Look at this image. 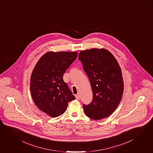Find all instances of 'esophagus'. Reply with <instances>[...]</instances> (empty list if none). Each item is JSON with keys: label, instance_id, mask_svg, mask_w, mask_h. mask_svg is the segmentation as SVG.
Masks as SVG:
<instances>
[{"label": "esophagus", "instance_id": "esophagus-1", "mask_svg": "<svg viewBox=\"0 0 153 153\" xmlns=\"http://www.w3.org/2000/svg\"><path fill=\"white\" fill-rule=\"evenodd\" d=\"M75 97H76V99H77L78 100H79L80 99V96L79 94H78L75 95Z\"/></svg>", "mask_w": 153, "mask_h": 153}]
</instances>
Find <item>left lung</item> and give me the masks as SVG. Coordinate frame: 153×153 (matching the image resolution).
<instances>
[{"instance_id":"8db88e82","label":"left lung","mask_w":153,"mask_h":153,"mask_svg":"<svg viewBox=\"0 0 153 153\" xmlns=\"http://www.w3.org/2000/svg\"><path fill=\"white\" fill-rule=\"evenodd\" d=\"M78 59L93 92L92 102L83 105L84 113L96 120L108 117L117 108L123 93V80L118 61L104 48L81 51Z\"/></svg>"}]
</instances>
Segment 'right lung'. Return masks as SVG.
Segmentation results:
<instances>
[{"label": "right lung", "mask_w": 153, "mask_h": 153, "mask_svg": "<svg viewBox=\"0 0 153 153\" xmlns=\"http://www.w3.org/2000/svg\"><path fill=\"white\" fill-rule=\"evenodd\" d=\"M76 52H48L39 59L30 78V92L36 106L52 118L64 113L75 99L63 80L66 69L76 59Z\"/></svg>", "instance_id": "1"}]
</instances>
